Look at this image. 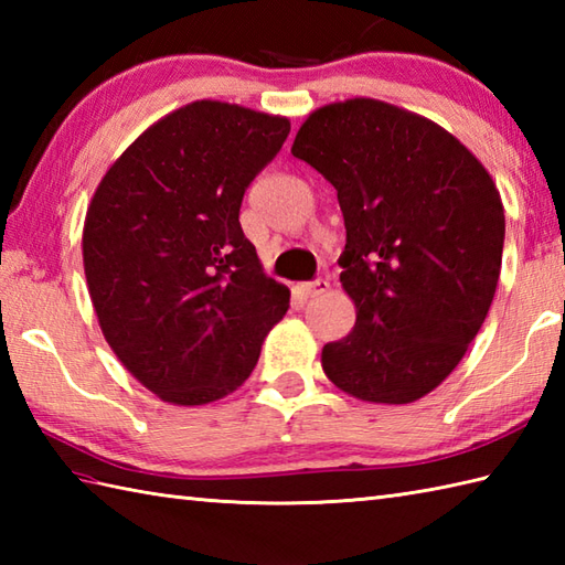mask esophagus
<instances>
[{"label": "esophagus", "instance_id": "esophagus-1", "mask_svg": "<svg viewBox=\"0 0 565 565\" xmlns=\"http://www.w3.org/2000/svg\"><path fill=\"white\" fill-rule=\"evenodd\" d=\"M330 289V281L328 279H316V281H310V284H306L303 286V291H306V296L308 298H316V296H322Z\"/></svg>", "mask_w": 565, "mask_h": 565}]
</instances>
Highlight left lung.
<instances>
[{
	"instance_id": "obj_1",
	"label": "left lung",
	"mask_w": 565,
	"mask_h": 565,
	"mask_svg": "<svg viewBox=\"0 0 565 565\" xmlns=\"http://www.w3.org/2000/svg\"><path fill=\"white\" fill-rule=\"evenodd\" d=\"M294 158L338 189L352 332L322 371L359 401L423 398L461 362L493 303L505 211L486 167L425 116L376 99L313 111Z\"/></svg>"
}]
</instances>
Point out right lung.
<instances>
[{
	"mask_svg": "<svg viewBox=\"0 0 565 565\" xmlns=\"http://www.w3.org/2000/svg\"><path fill=\"white\" fill-rule=\"evenodd\" d=\"M291 124L194 102L150 126L87 209L84 276L106 342L142 386L206 405L243 386L289 289L262 271L239 206Z\"/></svg>",
	"mask_w": 565,
	"mask_h": 565,
	"instance_id": "right-lung-1",
	"label": "right lung"
}]
</instances>
